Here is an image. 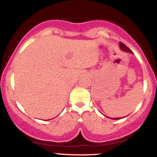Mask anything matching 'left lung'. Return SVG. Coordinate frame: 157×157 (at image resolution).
<instances>
[{"instance_id":"left-lung-1","label":"left lung","mask_w":157,"mask_h":157,"mask_svg":"<svg viewBox=\"0 0 157 157\" xmlns=\"http://www.w3.org/2000/svg\"><path fill=\"white\" fill-rule=\"evenodd\" d=\"M120 47L122 50H123V51L127 52H130V53H132V51H131V49H129V48H128L125 44H122V42H120ZM111 119H112V120H120V118H111Z\"/></svg>"}]
</instances>
